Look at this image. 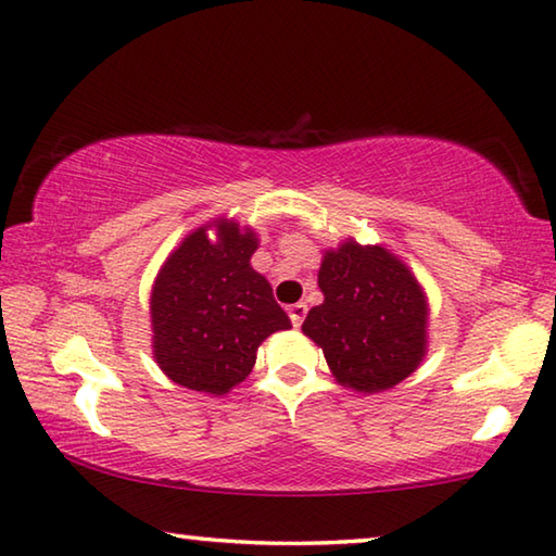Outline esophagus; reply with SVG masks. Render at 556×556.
I'll return each instance as SVG.
<instances>
[{"label": "esophagus", "mask_w": 556, "mask_h": 556, "mask_svg": "<svg viewBox=\"0 0 556 556\" xmlns=\"http://www.w3.org/2000/svg\"><path fill=\"white\" fill-rule=\"evenodd\" d=\"M306 311H308V306L304 304V301H299V304L289 306V318H291V323H294V328H299L301 323H304Z\"/></svg>", "instance_id": "esophagus-1"}]
</instances>
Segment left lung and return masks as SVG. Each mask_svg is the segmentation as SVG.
Returning <instances> with one entry per match:
<instances>
[{"mask_svg":"<svg viewBox=\"0 0 556 556\" xmlns=\"http://www.w3.org/2000/svg\"><path fill=\"white\" fill-rule=\"evenodd\" d=\"M320 306L301 330L323 348L340 383L375 393L396 387L426 355L428 304L408 267L383 248L348 240L326 252Z\"/></svg>","mask_w":556,"mask_h":556,"instance_id":"1","label":"left lung"}]
</instances>
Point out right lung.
Returning a JSON list of instances; mask_svg holds the SVG:
<instances>
[{"label":"right lung","instance_id":"1","mask_svg":"<svg viewBox=\"0 0 556 556\" xmlns=\"http://www.w3.org/2000/svg\"><path fill=\"white\" fill-rule=\"evenodd\" d=\"M185 238L160 269L150 318L155 359L179 387L224 396L243 381L260 342L291 320L271 296L269 281L250 267L257 238L238 224Z\"/></svg>","mask_w":556,"mask_h":556}]
</instances>
